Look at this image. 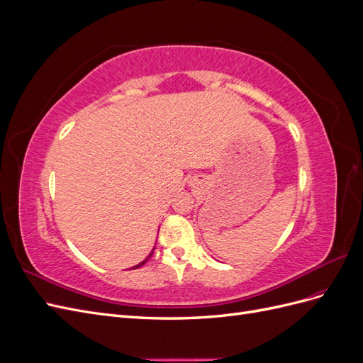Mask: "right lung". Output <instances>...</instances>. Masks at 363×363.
Segmentation results:
<instances>
[{"label": "right lung", "mask_w": 363, "mask_h": 363, "mask_svg": "<svg viewBox=\"0 0 363 363\" xmlns=\"http://www.w3.org/2000/svg\"><path fill=\"white\" fill-rule=\"evenodd\" d=\"M152 251H155V248H152ZM152 251H151V252H150V256H148V257H147V259H145V260H144V262H140V263H139V265H136V267H133V269H135V268H139V267H142V265H144V263H145V262H147V260H148V259H150V257H151V256H152Z\"/></svg>", "instance_id": "obj_1"}]
</instances>
